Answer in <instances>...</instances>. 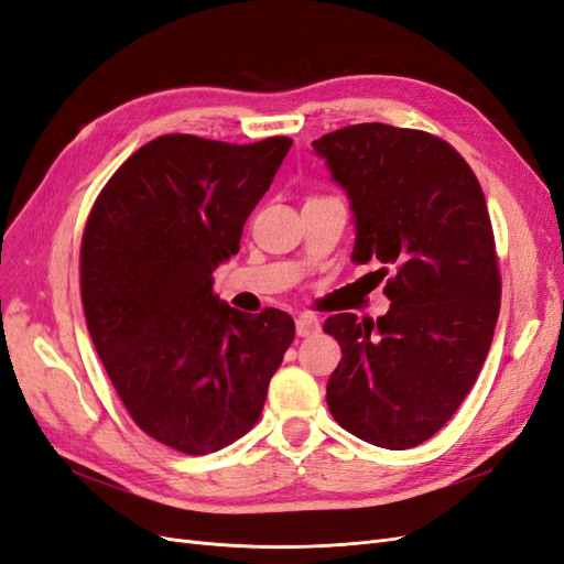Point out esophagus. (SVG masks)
Wrapping results in <instances>:
<instances>
[{
    "label": "esophagus",
    "instance_id": "esophagus-1",
    "mask_svg": "<svg viewBox=\"0 0 564 564\" xmlns=\"http://www.w3.org/2000/svg\"><path fill=\"white\" fill-rule=\"evenodd\" d=\"M295 328H297V336L307 338L312 334H316L319 330V319H316L314 314H300L295 319Z\"/></svg>",
    "mask_w": 564,
    "mask_h": 564
}]
</instances>
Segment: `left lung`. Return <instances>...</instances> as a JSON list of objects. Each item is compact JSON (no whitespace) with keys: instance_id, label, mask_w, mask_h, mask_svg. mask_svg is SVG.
<instances>
[{"instance_id":"left-lung-1","label":"left lung","mask_w":564,"mask_h":564,"mask_svg":"<svg viewBox=\"0 0 564 564\" xmlns=\"http://www.w3.org/2000/svg\"><path fill=\"white\" fill-rule=\"evenodd\" d=\"M350 199L357 264H381L391 310L328 316L340 343L326 402L352 436L405 451L443 429L479 377L500 312L486 197L445 140L357 123L312 142Z\"/></svg>"}]
</instances>
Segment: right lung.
<instances>
[{"label":"right lung","mask_w":564,"mask_h":564,"mask_svg":"<svg viewBox=\"0 0 564 564\" xmlns=\"http://www.w3.org/2000/svg\"><path fill=\"white\" fill-rule=\"evenodd\" d=\"M291 144L162 135L126 159L85 224L80 295L95 350L133 422L178 453L245 436L295 338L291 314L254 316L212 291Z\"/></svg>","instance_id":"right-lung-1"}]
</instances>
